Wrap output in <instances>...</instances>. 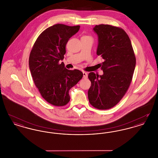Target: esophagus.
<instances>
[{
  "label": "esophagus",
  "instance_id": "esophagus-1",
  "mask_svg": "<svg viewBox=\"0 0 158 158\" xmlns=\"http://www.w3.org/2000/svg\"><path fill=\"white\" fill-rule=\"evenodd\" d=\"M83 76L84 79H87L88 78V74H87L86 72H83Z\"/></svg>",
  "mask_w": 158,
  "mask_h": 158
}]
</instances>
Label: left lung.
I'll list each match as a JSON object with an SVG mask.
<instances>
[{"instance_id":"1","label":"left lung","mask_w":158,"mask_h":158,"mask_svg":"<svg viewBox=\"0 0 158 158\" xmlns=\"http://www.w3.org/2000/svg\"><path fill=\"white\" fill-rule=\"evenodd\" d=\"M98 36L97 54L104 61L102 75L88 74L91 82L89 101L98 110H108L117 105L126 94L132 81L135 57L130 38L121 28L110 25H96Z\"/></svg>"}]
</instances>
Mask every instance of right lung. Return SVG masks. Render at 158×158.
I'll return each instance as SVG.
<instances>
[{
    "label": "right lung",
    "instance_id": "obj_1",
    "mask_svg": "<svg viewBox=\"0 0 158 158\" xmlns=\"http://www.w3.org/2000/svg\"><path fill=\"white\" fill-rule=\"evenodd\" d=\"M80 26L58 23L41 33L31 51L29 66L34 82L42 97L49 104L62 106L70 101L69 91L83 77L77 70H68L64 63L66 45Z\"/></svg>",
    "mask_w": 158,
    "mask_h": 158
}]
</instances>
